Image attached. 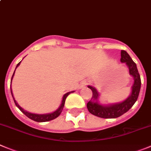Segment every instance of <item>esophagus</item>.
<instances>
[{
    "mask_svg": "<svg viewBox=\"0 0 151 151\" xmlns=\"http://www.w3.org/2000/svg\"><path fill=\"white\" fill-rule=\"evenodd\" d=\"M86 84V81H82V82L80 83V87H81V88H83V87L85 86Z\"/></svg>",
    "mask_w": 151,
    "mask_h": 151,
    "instance_id": "obj_1",
    "label": "esophagus"
}]
</instances>
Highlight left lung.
<instances>
[{
    "instance_id": "1",
    "label": "left lung",
    "mask_w": 151,
    "mask_h": 151,
    "mask_svg": "<svg viewBox=\"0 0 151 151\" xmlns=\"http://www.w3.org/2000/svg\"><path fill=\"white\" fill-rule=\"evenodd\" d=\"M121 62L125 63L129 69V74L133 77L130 95L124 101L115 104H103L100 103V93L95 87L88 86L92 91V98L87 104L88 112L95 116L103 118H116L130 109L137 101L141 88V78L136 64L125 50L121 51Z\"/></svg>"
}]
</instances>
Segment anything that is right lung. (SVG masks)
<instances>
[{
  "label": "right lung",
  "instance_id": "1",
  "mask_svg": "<svg viewBox=\"0 0 151 151\" xmlns=\"http://www.w3.org/2000/svg\"><path fill=\"white\" fill-rule=\"evenodd\" d=\"M21 63H22V61H21L20 63H18V64L16 65L15 69L18 67V65L21 64ZM15 71H14L13 74H12V79H11V84H12V79H13L14 74H15ZM11 84H10L11 94H12V98H13L14 102H15V105H16L17 107L20 109V110L22 111V112H23V113L26 116H27L29 118H30V119H32V120L35 121V122H49V121L53 120V119H55V118H57V117H58L59 115L61 114L62 111H63V107H64V105H65V99H66V98L68 97V95H70L71 93L74 92V91H69V92L65 93V94L63 97V100H62L61 104H60V106H59L58 109H56V110H55L54 112H50V113H46V114H36V113H32V112H27V111L24 110L23 108L21 107L20 106H19V104H18V102L15 101V98H14V96H13V94H12V87H11Z\"/></svg>",
  "mask_w": 151,
  "mask_h": 151
}]
</instances>
